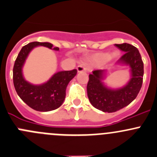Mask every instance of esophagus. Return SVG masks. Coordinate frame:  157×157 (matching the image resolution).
<instances>
[{"instance_id":"1","label":"esophagus","mask_w":157,"mask_h":157,"mask_svg":"<svg viewBox=\"0 0 157 157\" xmlns=\"http://www.w3.org/2000/svg\"><path fill=\"white\" fill-rule=\"evenodd\" d=\"M77 72L78 73H81V72H83V71H86V67H85V65L80 64V65H78V66H77Z\"/></svg>"}]
</instances>
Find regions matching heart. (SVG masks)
Instances as JSON below:
<instances>
[{
  "label": "heart",
  "instance_id": "obj_1",
  "mask_svg": "<svg viewBox=\"0 0 157 157\" xmlns=\"http://www.w3.org/2000/svg\"><path fill=\"white\" fill-rule=\"evenodd\" d=\"M118 55H119L118 52H113L112 54L108 52H99L93 54L90 59L94 63H101L106 60L109 61V60H114L118 57Z\"/></svg>",
  "mask_w": 157,
  "mask_h": 157
}]
</instances>
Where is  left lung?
I'll list each match as a JSON object with an SVG mask.
<instances>
[{
  "instance_id": "1",
  "label": "left lung",
  "mask_w": 157,
  "mask_h": 157,
  "mask_svg": "<svg viewBox=\"0 0 157 157\" xmlns=\"http://www.w3.org/2000/svg\"><path fill=\"white\" fill-rule=\"evenodd\" d=\"M115 46L125 53L116 65L128 66L130 79L124 86L113 89L103 82L106 71L97 70L90 74L86 86L88 98L94 107L103 112L113 113L130 104L138 95L143 83L144 63L137 48L127 43Z\"/></svg>"
}]
</instances>
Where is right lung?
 <instances>
[{
  "label": "right lung",
  "mask_w": 157,
  "mask_h": 157,
  "mask_svg": "<svg viewBox=\"0 0 157 157\" xmlns=\"http://www.w3.org/2000/svg\"><path fill=\"white\" fill-rule=\"evenodd\" d=\"M39 46L59 51V48H54L49 42L35 41L24 46L15 60L13 80L17 94L26 104L36 111L48 112L61 106L66 97L67 86L75 77L77 71L74 69L69 71H59L42 84L35 85L29 83L23 75V67L30 51Z\"/></svg>",
  "instance_id": "obj_1"
}]
</instances>
